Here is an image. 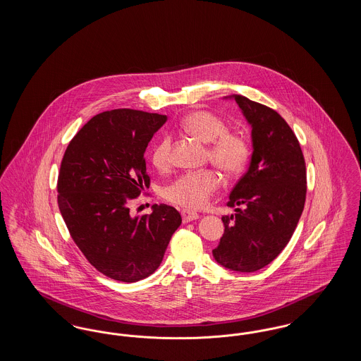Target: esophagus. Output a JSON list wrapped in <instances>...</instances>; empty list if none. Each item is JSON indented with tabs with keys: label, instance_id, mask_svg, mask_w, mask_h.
I'll return each instance as SVG.
<instances>
[{
	"label": "esophagus",
	"instance_id": "esophagus-1",
	"mask_svg": "<svg viewBox=\"0 0 361 361\" xmlns=\"http://www.w3.org/2000/svg\"><path fill=\"white\" fill-rule=\"evenodd\" d=\"M181 216H183V222L184 224H188V222L199 219V215L196 212H193V211H189V209H183L181 211Z\"/></svg>",
	"mask_w": 361,
	"mask_h": 361
}]
</instances>
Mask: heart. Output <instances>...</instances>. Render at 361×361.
<instances>
[{
	"label": "heart",
	"mask_w": 361,
	"mask_h": 361,
	"mask_svg": "<svg viewBox=\"0 0 361 361\" xmlns=\"http://www.w3.org/2000/svg\"><path fill=\"white\" fill-rule=\"evenodd\" d=\"M181 127L192 137L208 145L209 161L228 176L243 171L250 157V145L245 135L227 131L224 119L208 111H193L183 121ZM172 139L161 137L152 150L155 168L165 169L171 164ZM221 187V177L212 169H203L178 176L166 188L164 196L173 204L197 209L206 206L209 197Z\"/></svg>",
	"instance_id": "heart-1"
}]
</instances>
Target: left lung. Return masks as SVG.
<instances>
[{"mask_svg":"<svg viewBox=\"0 0 361 361\" xmlns=\"http://www.w3.org/2000/svg\"><path fill=\"white\" fill-rule=\"evenodd\" d=\"M252 126L253 154L247 172L230 193L224 237L212 250L224 268L256 272L275 259L291 240L305 208L306 162L298 137L275 109L233 94Z\"/></svg>","mask_w":361,"mask_h":361,"instance_id":"8db88e82","label":"left lung"}]
</instances>
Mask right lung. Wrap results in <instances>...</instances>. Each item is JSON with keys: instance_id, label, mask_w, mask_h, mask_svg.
Returning a JSON list of instances; mask_svg holds the SVG:
<instances>
[{"instance_id": "1", "label": "right lung", "mask_w": 361, "mask_h": 361, "mask_svg": "<svg viewBox=\"0 0 361 361\" xmlns=\"http://www.w3.org/2000/svg\"><path fill=\"white\" fill-rule=\"evenodd\" d=\"M165 115L112 109L70 140L58 176V206L70 235L103 275L135 283L159 267L181 224L176 208L154 204L131 216L128 203L150 184L145 152Z\"/></svg>"}]
</instances>
